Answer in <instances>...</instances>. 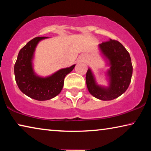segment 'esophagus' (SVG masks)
I'll list each match as a JSON object with an SVG mask.
<instances>
[{
    "label": "esophagus",
    "mask_w": 151,
    "mask_h": 151,
    "mask_svg": "<svg viewBox=\"0 0 151 151\" xmlns=\"http://www.w3.org/2000/svg\"><path fill=\"white\" fill-rule=\"evenodd\" d=\"M79 59L80 60H82V61H84V60H85V58H84V56H80V57L79 58Z\"/></svg>",
    "instance_id": "1"
}]
</instances>
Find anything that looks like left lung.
I'll use <instances>...</instances> for the list:
<instances>
[{"instance_id": "obj_1", "label": "left lung", "mask_w": 151, "mask_h": 151, "mask_svg": "<svg viewBox=\"0 0 151 151\" xmlns=\"http://www.w3.org/2000/svg\"><path fill=\"white\" fill-rule=\"evenodd\" d=\"M101 53L110 66L106 72L109 85H98L91 69L88 68L86 75L88 90L95 98L101 100H112L123 94L131 83L133 66L129 53L117 40H111L99 45Z\"/></svg>"}]
</instances>
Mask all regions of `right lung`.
<instances>
[{
	"instance_id": "add662e5",
	"label": "right lung",
	"mask_w": 151,
	"mask_h": 151,
	"mask_svg": "<svg viewBox=\"0 0 151 151\" xmlns=\"http://www.w3.org/2000/svg\"><path fill=\"white\" fill-rule=\"evenodd\" d=\"M47 37H36L20 49L14 65L16 82L20 90L29 98L39 101L50 100L61 92L65 76L76 65L60 69L52 75L43 78L35 73L32 60L38 43Z\"/></svg>"
}]
</instances>
